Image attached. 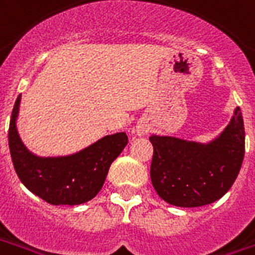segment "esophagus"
I'll list each match as a JSON object with an SVG mask.
<instances>
[{"mask_svg":"<svg viewBox=\"0 0 255 255\" xmlns=\"http://www.w3.org/2000/svg\"><path fill=\"white\" fill-rule=\"evenodd\" d=\"M147 132H148V127H147L146 124H142V123H140V124H137V127H136L137 135H140V136H142V135H146Z\"/></svg>","mask_w":255,"mask_h":255,"instance_id":"34e87169","label":"esophagus"}]
</instances>
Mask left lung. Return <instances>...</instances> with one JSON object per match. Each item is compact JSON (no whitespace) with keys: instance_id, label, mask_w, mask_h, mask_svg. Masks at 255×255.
Wrapping results in <instances>:
<instances>
[{"instance_id":"1","label":"left lung","mask_w":255,"mask_h":255,"mask_svg":"<svg viewBox=\"0 0 255 255\" xmlns=\"http://www.w3.org/2000/svg\"><path fill=\"white\" fill-rule=\"evenodd\" d=\"M150 177L156 193L175 207H201L223 197L237 180L245 156V126L237 108L222 135L209 144L150 136Z\"/></svg>"}]
</instances>
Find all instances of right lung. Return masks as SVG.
Instances as JSON below:
<instances>
[{
    "label": "right lung",
    "instance_id": "add662e5",
    "mask_svg": "<svg viewBox=\"0 0 255 255\" xmlns=\"http://www.w3.org/2000/svg\"><path fill=\"white\" fill-rule=\"evenodd\" d=\"M18 105L20 96L13 107L7 140L20 181L52 205H78L93 199L103 188L112 162L127 146V135L119 132L105 136L74 155L37 158L24 147L17 133Z\"/></svg>",
    "mask_w": 255,
    "mask_h": 255
}]
</instances>
